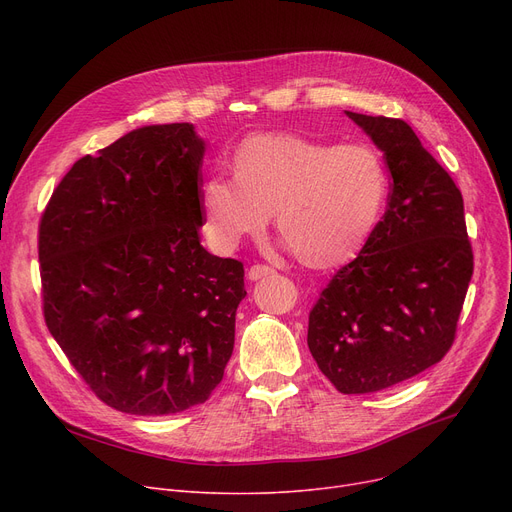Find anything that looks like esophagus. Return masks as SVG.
Returning a JSON list of instances; mask_svg holds the SVG:
<instances>
[{"mask_svg": "<svg viewBox=\"0 0 512 512\" xmlns=\"http://www.w3.org/2000/svg\"><path fill=\"white\" fill-rule=\"evenodd\" d=\"M274 274V270L270 265H251L249 267V274H247V278L251 280V282H257V280H261V278H267V276H272Z\"/></svg>", "mask_w": 512, "mask_h": 512, "instance_id": "esophagus-1", "label": "esophagus"}]
</instances>
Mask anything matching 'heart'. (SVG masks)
<instances>
[{
	"label": "heart",
	"instance_id": "1",
	"mask_svg": "<svg viewBox=\"0 0 512 512\" xmlns=\"http://www.w3.org/2000/svg\"><path fill=\"white\" fill-rule=\"evenodd\" d=\"M234 176L211 172L199 195L220 251L259 234L276 215L286 247L315 270L361 253L388 199V168L367 143L326 145L299 134H253L232 157Z\"/></svg>",
	"mask_w": 512,
	"mask_h": 512
}]
</instances>
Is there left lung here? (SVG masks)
Returning <instances> with one entry per match:
<instances>
[{
	"mask_svg": "<svg viewBox=\"0 0 512 512\" xmlns=\"http://www.w3.org/2000/svg\"><path fill=\"white\" fill-rule=\"evenodd\" d=\"M388 164L382 222L309 313L307 344L342 394L405 382L442 361L473 276L463 195L405 120L346 112Z\"/></svg>",
	"mask_w": 512,
	"mask_h": 512,
	"instance_id": "left-lung-1",
	"label": "left lung"
}]
</instances>
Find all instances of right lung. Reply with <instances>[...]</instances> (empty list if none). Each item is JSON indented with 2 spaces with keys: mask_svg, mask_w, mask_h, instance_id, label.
I'll list each match as a JSON object with an SVG mask.
<instances>
[{
  "mask_svg": "<svg viewBox=\"0 0 512 512\" xmlns=\"http://www.w3.org/2000/svg\"><path fill=\"white\" fill-rule=\"evenodd\" d=\"M203 153L188 122L130 130L76 161L39 224L45 324L122 413L201 405L232 357L245 270L201 245Z\"/></svg>",
  "mask_w": 512,
  "mask_h": 512,
  "instance_id": "obj_1",
  "label": "right lung"
}]
</instances>
